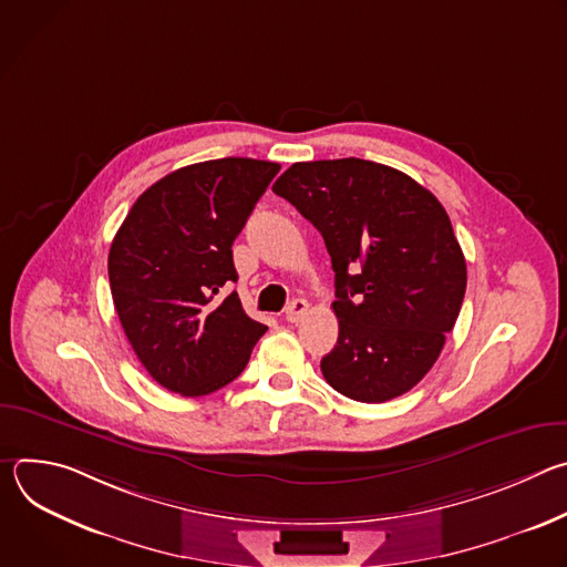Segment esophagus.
I'll return each instance as SVG.
<instances>
[{
  "label": "esophagus",
  "instance_id": "34e87169",
  "mask_svg": "<svg viewBox=\"0 0 567 567\" xmlns=\"http://www.w3.org/2000/svg\"><path fill=\"white\" fill-rule=\"evenodd\" d=\"M307 309H309V302H307L305 298H296V300L289 302V307H287V311H285V318H287L289 322H300L302 316L307 313Z\"/></svg>",
  "mask_w": 567,
  "mask_h": 567
}]
</instances>
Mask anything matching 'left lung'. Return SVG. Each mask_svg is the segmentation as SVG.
<instances>
[{
	"instance_id": "left-lung-1",
	"label": "left lung",
	"mask_w": 567,
	"mask_h": 567,
	"mask_svg": "<svg viewBox=\"0 0 567 567\" xmlns=\"http://www.w3.org/2000/svg\"><path fill=\"white\" fill-rule=\"evenodd\" d=\"M274 193L318 228L332 258L339 341L322 377L363 403L409 392L437 361L466 291L444 206L409 175L354 156L293 164Z\"/></svg>"
}]
</instances>
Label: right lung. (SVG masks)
<instances>
[{"label": "right lung", "instance_id": "add662e5", "mask_svg": "<svg viewBox=\"0 0 567 567\" xmlns=\"http://www.w3.org/2000/svg\"><path fill=\"white\" fill-rule=\"evenodd\" d=\"M280 166L226 156L152 184L121 224L107 260L123 332L150 377L184 396L210 394L247 368L267 326L237 293L233 241Z\"/></svg>", "mask_w": 567, "mask_h": 567}]
</instances>
